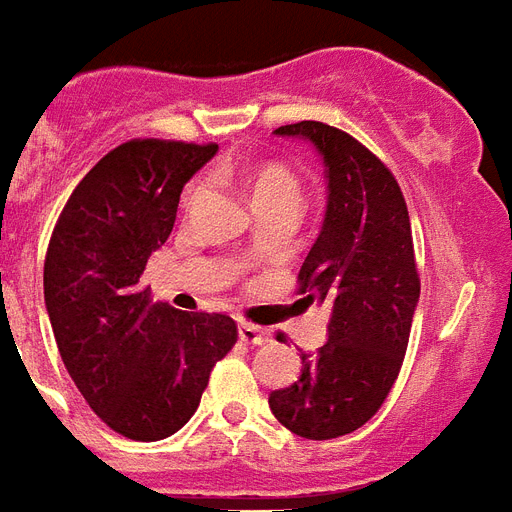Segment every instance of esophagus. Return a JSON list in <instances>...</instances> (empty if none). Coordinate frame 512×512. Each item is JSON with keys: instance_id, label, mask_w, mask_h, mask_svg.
<instances>
[{"instance_id": "34e87169", "label": "esophagus", "mask_w": 512, "mask_h": 512, "mask_svg": "<svg viewBox=\"0 0 512 512\" xmlns=\"http://www.w3.org/2000/svg\"><path fill=\"white\" fill-rule=\"evenodd\" d=\"M238 335H240V340L246 342V345H264L266 342V332L261 327H256V324L243 322L238 327Z\"/></svg>"}]
</instances>
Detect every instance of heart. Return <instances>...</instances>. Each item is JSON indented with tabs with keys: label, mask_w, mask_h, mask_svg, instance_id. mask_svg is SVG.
<instances>
[{
	"label": "heart",
	"mask_w": 512,
	"mask_h": 512,
	"mask_svg": "<svg viewBox=\"0 0 512 512\" xmlns=\"http://www.w3.org/2000/svg\"><path fill=\"white\" fill-rule=\"evenodd\" d=\"M246 185L251 190L256 209L272 204H301V177L285 162H261L246 172ZM201 185L193 183L185 190V206L196 204Z\"/></svg>",
	"instance_id": "b5f03b06"
}]
</instances>
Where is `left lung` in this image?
I'll list each match as a JSON object with an SVG mask.
<instances>
[{"mask_svg": "<svg viewBox=\"0 0 512 512\" xmlns=\"http://www.w3.org/2000/svg\"><path fill=\"white\" fill-rule=\"evenodd\" d=\"M274 133L308 138L327 167V214L295 293L327 303L329 340L301 353V379L269 408L298 437H342L382 408L403 366L421 293L411 217L390 167L350 133L316 120Z\"/></svg>", "mask_w": 512, "mask_h": 512, "instance_id": "obj_1", "label": "left lung"}]
</instances>
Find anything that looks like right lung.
Listing matches in <instances>:
<instances>
[{
	"label": "right lung",
	"mask_w": 512,
	"mask_h": 512,
	"mask_svg": "<svg viewBox=\"0 0 512 512\" xmlns=\"http://www.w3.org/2000/svg\"><path fill=\"white\" fill-rule=\"evenodd\" d=\"M217 143L133 138L75 185L44 261L59 356L91 411L117 434L156 442L196 413L211 369L238 342L230 316L151 303L141 285L170 238L180 193Z\"/></svg>",
	"instance_id": "1"
}]
</instances>
